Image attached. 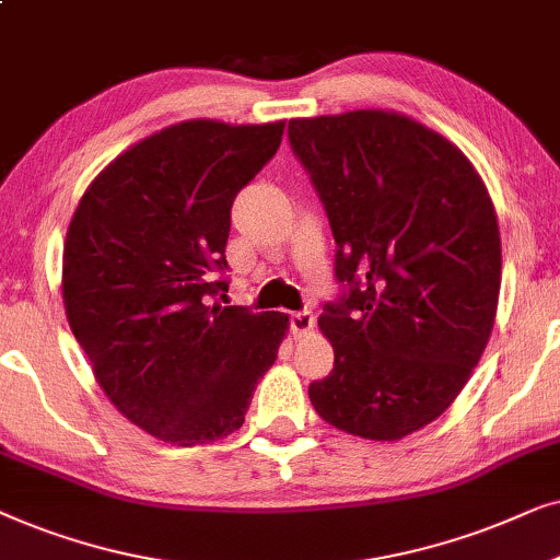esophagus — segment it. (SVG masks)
Masks as SVG:
<instances>
[{
	"label": "esophagus",
	"instance_id": "1",
	"mask_svg": "<svg viewBox=\"0 0 560 560\" xmlns=\"http://www.w3.org/2000/svg\"><path fill=\"white\" fill-rule=\"evenodd\" d=\"M292 330L296 335H307L312 332V327H315V317H312L310 310H300V312H292Z\"/></svg>",
	"mask_w": 560,
	"mask_h": 560
}]
</instances>
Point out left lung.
<instances>
[{
  "label": "left lung",
  "instance_id": "left-lung-1",
  "mask_svg": "<svg viewBox=\"0 0 560 560\" xmlns=\"http://www.w3.org/2000/svg\"><path fill=\"white\" fill-rule=\"evenodd\" d=\"M330 220L335 279L319 315L335 366L310 384L325 422L399 441L464 389L494 327L502 243L471 161L397 112L289 119Z\"/></svg>",
  "mask_w": 560,
  "mask_h": 560
}]
</instances>
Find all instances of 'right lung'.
I'll list each match as a JSON object with an SVG mask.
<instances>
[{"mask_svg": "<svg viewBox=\"0 0 560 560\" xmlns=\"http://www.w3.org/2000/svg\"><path fill=\"white\" fill-rule=\"evenodd\" d=\"M284 122L189 119L94 178L63 245V304L112 405L176 445L241 428L289 317L220 307L237 191L273 159Z\"/></svg>", "mask_w": 560, "mask_h": 560, "instance_id": "right-lung-1", "label": "right lung"}]
</instances>
